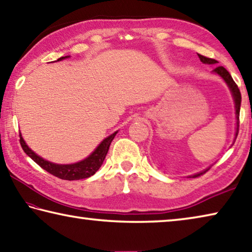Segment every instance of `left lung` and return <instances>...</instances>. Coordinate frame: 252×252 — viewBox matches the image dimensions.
Returning <instances> with one entry per match:
<instances>
[{"label": "left lung", "mask_w": 252, "mask_h": 252, "mask_svg": "<svg viewBox=\"0 0 252 252\" xmlns=\"http://www.w3.org/2000/svg\"><path fill=\"white\" fill-rule=\"evenodd\" d=\"M198 57L200 59V61H201L202 63H204V64H216V63H218L216 61V60L213 59H210V58H206L203 57V55L201 54H198ZM213 72L215 73H217L218 75H220L221 78H222L224 80V82L227 83L228 88L230 89V91H231V94L233 96V101H234V108H236V118H237V126H236V136H234V141H236L237 139V135H238V132H239V114H240V105H241V93L240 91H239V88L238 85L236 84V82H234L232 76L230 75L229 72L224 69L223 66H218L216 67L215 70H213ZM210 168H208L206 170H203V171L199 172V173H195L193 174V176H190L191 178H197L199 176H201V174L206 173L208 170Z\"/></svg>", "instance_id": "8db88e82"}]
</instances>
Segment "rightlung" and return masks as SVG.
Masks as SVG:
<instances>
[{"mask_svg": "<svg viewBox=\"0 0 252 252\" xmlns=\"http://www.w3.org/2000/svg\"><path fill=\"white\" fill-rule=\"evenodd\" d=\"M66 58H70V55L60 58L58 59V61H62V60H64ZM117 133L118 131L109 135L108 138H105L88 158L76 162V163H71V164L53 163V162H50L48 160L43 159V158H41L40 156H37L35 152L32 151L31 149L28 147V144L25 143L24 139L22 138V134L21 133H20V143H21V147L23 149V151L27 153V155L31 158L34 162H36L42 169H44L45 171L53 174L55 177L62 179V180L71 181V180H80V179H85V178L91 177L100 169V167L105 159L106 153L109 151L110 144L112 142V140L114 139V136H116Z\"/></svg>", "mask_w": 252, "mask_h": 252, "instance_id": "1", "label": "right lung"}]
</instances>
